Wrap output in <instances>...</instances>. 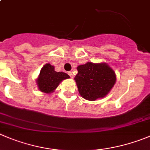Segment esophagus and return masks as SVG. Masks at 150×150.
Segmentation results:
<instances>
[{"instance_id": "esophagus-1", "label": "esophagus", "mask_w": 150, "mask_h": 150, "mask_svg": "<svg viewBox=\"0 0 150 150\" xmlns=\"http://www.w3.org/2000/svg\"><path fill=\"white\" fill-rule=\"evenodd\" d=\"M68 74H69V76H70V77L71 78V79H73V78H74V74H73V73L72 72H71V71H70V72H68Z\"/></svg>"}]
</instances>
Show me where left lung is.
I'll list each match as a JSON object with an SVG mask.
<instances>
[{"mask_svg": "<svg viewBox=\"0 0 150 150\" xmlns=\"http://www.w3.org/2000/svg\"><path fill=\"white\" fill-rule=\"evenodd\" d=\"M74 80L82 98L96 101L105 97L116 82V75L106 62H88L77 67Z\"/></svg>", "mask_w": 150, "mask_h": 150, "instance_id": "obj_1", "label": "left lung"}]
</instances>
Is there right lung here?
<instances>
[{
    "label": "right lung",
    "mask_w": 150,
    "mask_h": 150,
    "mask_svg": "<svg viewBox=\"0 0 150 150\" xmlns=\"http://www.w3.org/2000/svg\"><path fill=\"white\" fill-rule=\"evenodd\" d=\"M69 78L70 76L66 73L57 72L54 66L47 63L40 70L36 82L38 89L41 92L49 94L56 90L62 81Z\"/></svg>",
    "instance_id": "add662e5"
}]
</instances>
